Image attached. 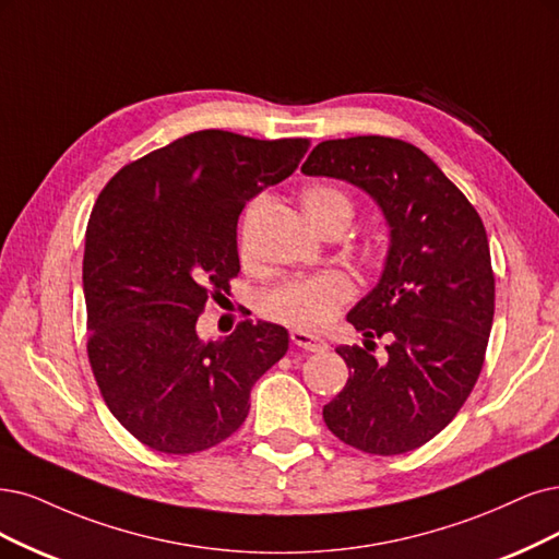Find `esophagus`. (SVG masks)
<instances>
[{
    "instance_id": "1",
    "label": "esophagus",
    "mask_w": 559,
    "mask_h": 559,
    "mask_svg": "<svg viewBox=\"0 0 559 559\" xmlns=\"http://www.w3.org/2000/svg\"><path fill=\"white\" fill-rule=\"evenodd\" d=\"M293 343L301 349H308V353H322V349H326V341L316 336V334H308V332H299V329H295V332L290 334Z\"/></svg>"
}]
</instances>
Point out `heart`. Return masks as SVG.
<instances>
[{"instance_id": "heart-1", "label": "heart", "mask_w": 559, "mask_h": 559, "mask_svg": "<svg viewBox=\"0 0 559 559\" xmlns=\"http://www.w3.org/2000/svg\"><path fill=\"white\" fill-rule=\"evenodd\" d=\"M264 198H255L248 204L241 233L243 248L248 225L264 210ZM301 206L306 218L313 223L316 230L324 223H341L347 227L349 218H353V202H349V198L341 189L329 183H313L304 189ZM353 281L341 272L293 276L281 281L260 297V311L269 320L295 326L299 332H318V329L336 318V313L353 299Z\"/></svg>"}]
</instances>
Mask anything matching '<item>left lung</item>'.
Here are the masks:
<instances>
[{
    "instance_id": "8db88e82",
    "label": "left lung",
    "mask_w": 559,
    "mask_h": 559,
    "mask_svg": "<svg viewBox=\"0 0 559 559\" xmlns=\"http://www.w3.org/2000/svg\"><path fill=\"white\" fill-rule=\"evenodd\" d=\"M301 173L357 186L389 227L380 281L347 313L364 347H336L349 378L324 424L378 456L417 449L456 417L481 373L495 313L486 227L456 183L396 138L324 140ZM382 335L378 362L369 349Z\"/></svg>"
}]
</instances>
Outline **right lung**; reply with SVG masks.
<instances>
[{
	"mask_svg": "<svg viewBox=\"0 0 559 559\" xmlns=\"http://www.w3.org/2000/svg\"><path fill=\"white\" fill-rule=\"evenodd\" d=\"M306 152L304 138L195 131L123 165L100 191L82 260L87 355L115 419L150 449L186 456L230 438L258 378L287 353L281 324L243 320L202 341L195 322L239 274L246 202Z\"/></svg>",
	"mask_w": 559,
	"mask_h": 559,
	"instance_id": "obj_1",
	"label": "right lung"
}]
</instances>
